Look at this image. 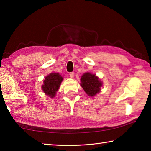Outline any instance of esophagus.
Here are the masks:
<instances>
[{
  "label": "esophagus",
  "mask_w": 151,
  "mask_h": 151,
  "mask_svg": "<svg viewBox=\"0 0 151 151\" xmlns=\"http://www.w3.org/2000/svg\"><path fill=\"white\" fill-rule=\"evenodd\" d=\"M69 76H70V78H73V77H74V76H75V73H74V72H71V73H70V74H69Z\"/></svg>",
  "instance_id": "1"
}]
</instances>
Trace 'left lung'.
<instances>
[{
  "instance_id": "left-lung-1",
  "label": "left lung",
  "mask_w": 151,
  "mask_h": 151,
  "mask_svg": "<svg viewBox=\"0 0 151 151\" xmlns=\"http://www.w3.org/2000/svg\"><path fill=\"white\" fill-rule=\"evenodd\" d=\"M81 85L86 94L90 96H94L100 92L102 83L95 75L86 73L82 76Z\"/></svg>"
}]
</instances>
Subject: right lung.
<instances>
[{"label":"right lung","instance_id":"obj_1","mask_svg":"<svg viewBox=\"0 0 151 151\" xmlns=\"http://www.w3.org/2000/svg\"><path fill=\"white\" fill-rule=\"evenodd\" d=\"M62 81L63 77L59 73H52L45 78L42 85V90L46 95L53 98L59 90Z\"/></svg>","mask_w":151,"mask_h":151}]
</instances>
